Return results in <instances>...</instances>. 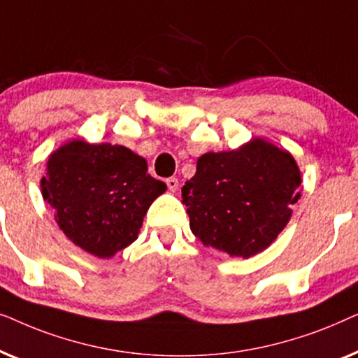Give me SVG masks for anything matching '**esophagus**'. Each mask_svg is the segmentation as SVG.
Listing matches in <instances>:
<instances>
[{
  "label": "esophagus",
  "mask_w": 358,
  "mask_h": 358,
  "mask_svg": "<svg viewBox=\"0 0 358 358\" xmlns=\"http://www.w3.org/2000/svg\"><path fill=\"white\" fill-rule=\"evenodd\" d=\"M166 185H168V189L171 192H176V190L179 189V180L176 178H168L166 179Z\"/></svg>",
  "instance_id": "obj_1"
}]
</instances>
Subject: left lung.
I'll list each match as a JSON object with an SVG mask.
<instances>
[{
  "label": "left lung",
  "instance_id": "8db88e82",
  "mask_svg": "<svg viewBox=\"0 0 358 358\" xmlns=\"http://www.w3.org/2000/svg\"><path fill=\"white\" fill-rule=\"evenodd\" d=\"M300 190L293 156L256 138L238 150L200 156L182 202L190 229L205 246L248 259L275 241Z\"/></svg>",
  "mask_w": 358,
  "mask_h": 358
}]
</instances>
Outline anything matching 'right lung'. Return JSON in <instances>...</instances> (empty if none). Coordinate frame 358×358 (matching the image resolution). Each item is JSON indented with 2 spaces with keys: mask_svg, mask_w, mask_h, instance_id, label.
Segmentation results:
<instances>
[{
  "mask_svg": "<svg viewBox=\"0 0 358 358\" xmlns=\"http://www.w3.org/2000/svg\"><path fill=\"white\" fill-rule=\"evenodd\" d=\"M41 187L66 238L106 259L138 238L166 184L151 178L145 158L125 146L73 140L48 156Z\"/></svg>",
  "mask_w": 358,
  "mask_h": 358,
  "instance_id": "obj_1",
  "label": "right lung"
}]
</instances>
